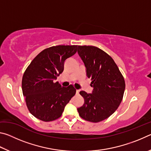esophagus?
Returning a JSON list of instances; mask_svg holds the SVG:
<instances>
[{"label":"esophagus","mask_w":151,"mask_h":151,"mask_svg":"<svg viewBox=\"0 0 151 151\" xmlns=\"http://www.w3.org/2000/svg\"><path fill=\"white\" fill-rule=\"evenodd\" d=\"M79 92H80V90H78V89H77V90L76 91V94H79Z\"/></svg>","instance_id":"obj_1"}]
</instances>
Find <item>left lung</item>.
Returning <instances> with one entry per match:
<instances>
[{
  "label": "left lung",
  "mask_w": 151,
  "mask_h": 151,
  "mask_svg": "<svg viewBox=\"0 0 151 151\" xmlns=\"http://www.w3.org/2000/svg\"><path fill=\"white\" fill-rule=\"evenodd\" d=\"M78 54L91 78V93L82 91L85 103L78 108L79 115L86 121L98 122L106 119L118 109L123 97L125 83L114 60L100 48L78 46Z\"/></svg>",
  "instance_id": "1"
}]
</instances>
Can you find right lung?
<instances>
[{"mask_svg":"<svg viewBox=\"0 0 151 151\" xmlns=\"http://www.w3.org/2000/svg\"><path fill=\"white\" fill-rule=\"evenodd\" d=\"M77 45H58L43 50L28 66L22 89L28 109L42 121L57 119L76 93L73 85L63 87L54 81L64 70L67 58L76 52Z\"/></svg>","mask_w":151,"mask_h":151,"instance_id":"right-lung-1","label":"right lung"}]
</instances>
